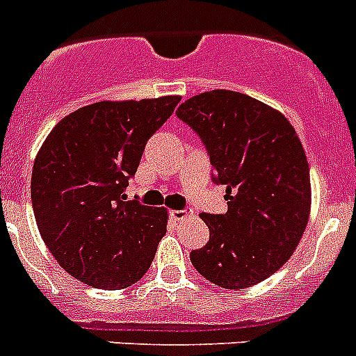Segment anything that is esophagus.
I'll use <instances>...</instances> for the list:
<instances>
[{
	"instance_id": "esophagus-1",
	"label": "esophagus",
	"mask_w": 356,
	"mask_h": 356,
	"mask_svg": "<svg viewBox=\"0 0 356 356\" xmlns=\"http://www.w3.org/2000/svg\"><path fill=\"white\" fill-rule=\"evenodd\" d=\"M169 213H171V217L175 218V220H181V218H185L187 215H191L192 211L188 210V208H184V210H171Z\"/></svg>"
}]
</instances>
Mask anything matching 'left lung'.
Returning a JSON list of instances; mask_svg holds the SVG:
<instances>
[{"instance_id":"1","label":"left lung","mask_w":356,"mask_h":356,"mask_svg":"<svg viewBox=\"0 0 356 356\" xmlns=\"http://www.w3.org/2000/svg\"><path fill=\"white\" fill-rule=\"evenodd\" d=\"M176 116L203 141L211 181L226 185V213H203L210 240L191 252L213 284L243 289L291 257L307 226L311 181L291 123L266 104L229 90L185 100Z\"/></svg>"}]
</instances>
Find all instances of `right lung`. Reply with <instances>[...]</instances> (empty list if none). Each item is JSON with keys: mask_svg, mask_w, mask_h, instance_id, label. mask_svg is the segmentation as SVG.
<instances>
[{"mask_svg": "<svg viewBox=\"0 0 356 356\" xmlns=\"http://www.w3.org/2000/svg\"><path fill=\"white\" fill-rule=\"evenodd\" d=\"M180 97L97 102L61 120L42 145L31 204L45 245L61 268L99 289H123L152 265L168 229L164 208L125 188L145 146Z\"/></svg>", "mask_w": 356, "mask_h": 356, "instance_id": "1", "label": "right lung"}]
</instances>
